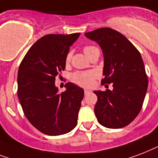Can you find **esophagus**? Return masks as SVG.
<instances>
[{"label": "esophagus", "mask_w": 158, "mask_h": 158, "mask_svg": "<svg viewBox=\"0 0 158 158\" xmlns=\"http://www.w3.org/2000/svg\"><path fill=\"white\" fill-rule=\"evenodd\" d=\"M90 90H84V93H85V95H86V94H88V93H90Z\"/></svg>", "instance_id": "1"}]
</instances>
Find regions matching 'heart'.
I'll use <instances>...</instances> for the list:
<instances>
[{
    "mask_svg": "<svg viewBox=\"0 0 158 158\" xmlns=\"http://www.w3.org/2000/svg\"><path fill=\"white\" fill-rule=\"evenodd\" d=\"M94 48H96L94 47V46L88 45V46L84 47L83 52H85V54L86 55L88 52H90ZM70 59L71 54L70 53H68V54L66 55L65 62L68 63V62H70ZM94 78H95L94 73H90V72H77V73H74L72 75V80L74 82L77 83V84L82 85V86H90V85H92Z\"/></svg>",
    "mask_w": 158,
    "mask_h": 158,
    "instance_id": "b5f03b06",
    "label": "heart"
}]
</instances>
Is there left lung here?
Masks as SVG:
<instances>
[{
	"mask_svg": "<svg viewBox=\"0 0 158 158\" xmlns=\"http://www.w3.org/2000/svg\"><path fill=\"white\" fill-rule=\"evenodd\" d=\"M98 43L104 55L102 84L113 83V90H96L95 114L101 125L119 129L129 125L141 110L148 80L139 50L125 36L110 28L85 33Z\"/></svg>",
	"mask_w": 158,
	"mask_h": 158,
	"instance_id": "8db88e82",
	"label": "left lung"
}]
</instances>
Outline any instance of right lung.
<instances>
[{
  "mask_svg": "<svg viewBox=\"0 0 158 158\" xmlns=\"http://www.w3.org/2000/svg\"><path fill=\"white\" fill-rule=\"evenodd\" d=\"M80 33L47 35L27 52L18 70V97L27 119L41 133L57 136L77 124L84 90L72 82L59 93L56 77L65 69L66 55Z\"/></svg>",
  "mask_w": 158,
  "mask_h": 158,
  "instance_id": "obj_1",
  "label": "right lung"
}]
</instances>
